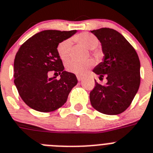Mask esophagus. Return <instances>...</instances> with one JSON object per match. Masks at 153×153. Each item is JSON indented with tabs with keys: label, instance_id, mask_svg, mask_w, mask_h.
Listing matches in <instances>:
<instances>
[{
	"label": "esophagus",
	"instance_id": "obj_1",
	"mask_svg": "<svg viewBox=\"0 0 153 153\" xmlns=\"http://www.w3.org/2000/svg\"><path fill=\"white\" fill-rule=\"evenodd\" d=\"M77 79L80 82V81H82L83 79V77L81 76V75H77Z\"/></svg>",
	"mask_w": 153,
	"mask_h": 153
}]
</instances>
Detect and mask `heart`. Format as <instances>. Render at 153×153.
<instances>
[{"mask_svg":"<svg viewBox=\"0 0 153 153\" xmlns=\"http://www.w3.org/2000/svg\"><path fill=\"white\" fill-rule=\"evenodd\" d=\"M74 41L83 45L86 48L93 50L98 46L99 41L92 34L89 33H81L73 38ZM71 48V41L65 39L58 44L57 47V52L58 56L62 61L68 60L70 57ZM94 65V61L92 59H86L85 61L71 60L66 62L65 68L68 71L74 73L76 75H83Z\"/></svg>","mask_w":153,"mask_h":153,"instance_id":"1","label":"heart"}]
</instances>
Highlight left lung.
<instances>
[{"label":"left lung","mask_w":153,"mask_h":153,"mask_svg":"<svg viewBox=\"0 0 153 153\" xmlns=\"http://www.w3.org/2000/svg\"><path fill=\"white\" fill-rule=\"evenodd\" d=\"M102 44L104 58L93 72L99 79L105 77L104 85L95 82L90 92L92 107L105 115H119L128 108L140 85V62L129 42L117 30L102 27L91 30Z\"/></svg>","instance_id":"1"}]
</instances>
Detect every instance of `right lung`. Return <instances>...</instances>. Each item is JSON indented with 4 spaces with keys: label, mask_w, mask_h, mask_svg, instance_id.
Segmentation results:
<instances>
[{
    "label": "right lung",
    "mask_w": 153,
    "mask_h": 153,
    "mask_svg": "<svg viewBox=\"0 0 153 153\" xmlns=\"http://www.w3.org/2000/svg\"><path fill=\"white\" fill-rule=\"evenodd\" d=\"M77 32L42 30L21 45L14 62V84L25 104L38 111L50 112L62 107L78 83L75 74L65 71L57 52L58 44ZM51 71L60 75L59 80L49 78Z\"/></svg>",
    "instance_id": "obj_1"
}]
</instances>
